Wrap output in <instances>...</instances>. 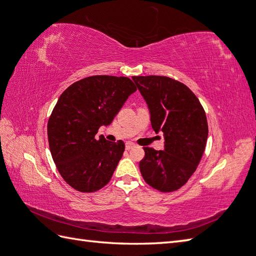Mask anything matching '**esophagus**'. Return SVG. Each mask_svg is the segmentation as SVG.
<instances>
[{"label": "esophagus", "instance_id": "34e87169", "mask_svg": "<svg viewBox=\"0 0 256 256\" xmlns=\"http://www.w3.org/2000/svg\"><path fill=\"white\" fill-rule=\"evenodd\" d=\"M135 146V144L134 142H128L126 144V150H132V148Z\"/></svg>", "mask_w": 256, "mask_h": 256}]
</instances>
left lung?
<instances>
[{"instance_id": "obj_1", "label": "left lung", "mask_w": 256, "mask_h": 256, "mask_svg": "<svg viewBox=\"0 0 256 256\" xmlns=\"http://www.w3.org/2000/svg\"><path fill=\"white\" fill-rule=\"evenodd\" d=\"M150 114L152 126L164 138V150L142 147L140 170L147 184L174 192L186 184L203 156L208 124L200 100L188 86L167 76H133Z\"/></svg>"}]
</instances>
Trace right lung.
<instances>
[{"label":"right lung","mask_w":256,"mask_h":256,"mask_svg":"<svg viewBox=\"0 0 256 256\" xmlns=\"http://www.w3.org/2000/svg\"><path fill=\"white\" fill-rule=\"evenodd\" d=\"M134 92L128 77L96 75L74 82L58 98L48 121V140L58 172L77 191L96 192L110 181L126 145L97 133Z\"/></svg>","instance_id":"right-lung-1"}]
</instances>
